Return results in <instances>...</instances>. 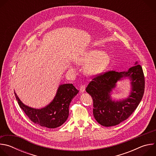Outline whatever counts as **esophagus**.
I'll return each mask as SVG.
<instances>
[{"mask_svg":"<svg viewBox=\"0 0 156 156\" xmlns=\"http://www.w3.org/2000/svg\"><path fill=\"white\" fill-rule=\"evenodd\" d=\"M85 89H86V87L84 85H81L80 86V92L81 93H83L85 91Z\"/></svg>","mask_w":156,"mask_h":156,"instance_id":"esophagus-1","label":"esophagus"}]
</instances>
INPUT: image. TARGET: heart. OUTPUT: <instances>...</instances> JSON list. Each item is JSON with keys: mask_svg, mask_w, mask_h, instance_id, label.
Returning a JSON list of instances; mask_svg holds the SVG:
<instances>
[{"mask_svg": "<svg viewBox=\"0 0 156 156\" xmlns=\"http://www.w3.org/2000/svg\"><path fill=\"white\" fill-rule=\"evenodd\" d=\"M75 62L78 65H86L85 74L93 77L105 72L111 62V57L108 53L101 49H90L78 57Z\"/></svg>", "mask_w": 156, "mask_h": 156, "instance_id": "1", "label": "heart"}]
</instances>
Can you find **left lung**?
Instances as JSON below:
<instances>
[{
  "mask_svg": "<svg viewBox=\"0 0 156 156\" xmlns=\"http://www.w3.org/2000/svg\"><path fill=\"white\" fill-rule=\"evenodd\" d=\"M131 80L132 91L126 99L117 101L110 98L116 83L123 77ZM144 76L141 66L135 63L127 71H108L94 77L86 87V91L93 98V115L104 126L117 125L126 120L141 102L144 92Z\"/></svg>",
  "mask_w": 156,
  "mask_h": 156,
  "instance_id": "8db88e82",
  "label": "left lung"
}]
</instances>
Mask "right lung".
<instances>
[{
    "mask_svg": "<svg viewBox=\"0 0 156 156\" xmlns=\"http://www.w3.org/2000/svg\"><path fill=\"white\" fill-rule=\"evenodd\" d=\"M78 92L72 84H61L53 101L47 106L39 109L25 105L15 92L14 93L20 108L33 122L41 126L55 128L61 126L68 119L70 104Z\"/></svg>",
    "mask_w": 156,
    "mask_h": 156,
    "instance_id": "obj_1",
    "label": "right lung"
}]
</instances>
